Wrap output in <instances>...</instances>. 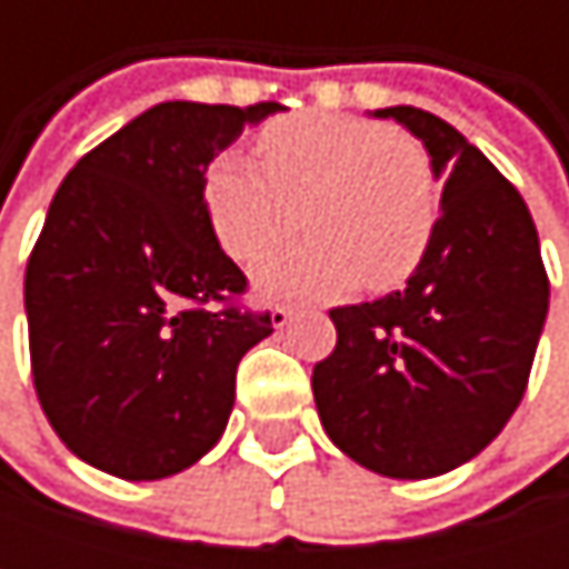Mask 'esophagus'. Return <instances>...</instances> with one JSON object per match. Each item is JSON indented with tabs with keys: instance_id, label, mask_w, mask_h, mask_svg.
<instances>
[{
	"instance_id": "esophagus-1",
	"label": "esophagus",
	"mask_w": 569,
	"mask_h": 569,
	"mask_svg": "<svg viewBox=\"0 0 569 569\" xmlns=\"http://www.w3.org/2000/svg\"><path fill=\"white\" fill-rule=\"evenodd\" d=\"M292 316H296V306H289V302H277V306H273V312H270V319H273V326H277V329H283Z\"/></svg>"
}]
</instances>
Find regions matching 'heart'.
<instances>
[{
	"instance_id": "1",
	"label": "heart",
	"mask_w": 569,
	"mask_h": 569,
	"mask_svg": "<svg viewBox=\"0 0 569 569\" xmlns=\"http://www.w3.org/2000/svg\"><path fill=\"white\" fill-rule=\"evenodd\" d=\"M257 151L260 164L217 158L203 203L240 263L309 223V237L260 263L263 292L336 296L359 280L389 289L415 273L438 223V183L418 138L356 114L296 111L260 128Z\"/></svg>"
}]
</instances>
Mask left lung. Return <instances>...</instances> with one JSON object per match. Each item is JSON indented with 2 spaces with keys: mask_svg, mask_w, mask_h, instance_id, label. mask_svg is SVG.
Returning <instances> with one entry per match:
<instances>
[{
  "mask_svg": "<svg viewBox=\"0 0 569 569\" xmlns=\"http://www.w3.org/2000/svg\"><path fill=\"white\" fill-rule=\"evenodd\" d=\"M445 177L441 217L405 289L336 306V349L312 369L326 435L386 478H435L485 451L520 405L550 280L511 180L431 111L398 104Z\"/></svg>",
  "mask_w": 569,
  "mask_h": 569,
  "instance_id": "1",
  "label": "left lung"
}]
</instances>
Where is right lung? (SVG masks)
<instances>
[{"instance_id":"1","label":"right lung","mask_w":569,"mask_h":569,"mask_svg":"<svg viewBox=\"0 0 569 569\" xmlns=\"http://www.w3.org/2000/svg\"><path fill=\"white\" fill-rule=\"evenodd\" d=\"M277 101H164L88 151L52 197L26 267L39 405L71 455L124 481L203 458L227 428L237 366L273 332L243 309L220 250L207 164Z\"/></svg>"}]
</instances>
